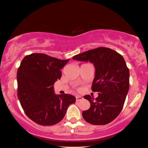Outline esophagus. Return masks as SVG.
I'll use <instances>...</instances> for the list:
<instances>
[{
	"label": "esophagus",
	"mask_w": 148,
	"mask_h": 148,
	"mask_svg": "<svg viewBox=\"0 0 148 148\" xmlns=\"http://www.w3.org/2000/svg\"><path fill=\"white\" fill-rule=\"evenodd\" d=\"M82 99H83V97L82 96H76V101H79Z\"/></svg>",
	"instance_id": "34e87169"
}]
</instances>
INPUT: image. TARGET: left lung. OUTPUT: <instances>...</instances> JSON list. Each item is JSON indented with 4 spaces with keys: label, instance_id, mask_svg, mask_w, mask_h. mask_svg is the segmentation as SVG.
<instances>
[{
    "label": "left lung",
    "instance_id": "obj_1",
    "mask_svg": "<svg viewBox=\"0 0 148 148\" xmlns=\"http://www.w3.org/2000/svg\"><path fill=\"white\" fill-rule=\"evenodd\" d=\"M73 59L89 61L95 68L91 89L98 92V97L84 96L90 107L83 111V118L92 125L110 123L121 112L129 90L130 73L124 58L112 49L98 47L76 55Z\"/></svg>",
    "mask_w": 148,
    "mask_h": 148
}]
</instances>
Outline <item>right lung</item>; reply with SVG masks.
I'll use <instances>...</instances> for the list:
<instances>
[{
  "mask_svg": "<svg viewBox=\"0 0 148 148\" xmlns=\"http://www.w3.org/2000/svg\"><path fill=\"white\" fill-rule=\"evenodd\" d=\"M69 61L45 53L27 55L17 72L18 97L26 115L41 125H53L65 116L76 101L69 94L56 95L54 83L62 77L60 69Z\"/></svg>",
  "mask_w": 148,
  "mask_h": 148,
  "instance_id": "add662e5",
  "label": "right lung"
}]
</instances>
